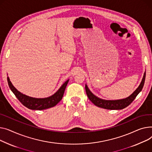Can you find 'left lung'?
<instances>
[{
	"label": "left lung",
	"mask_w": 152,
	"mask_h": 152,
	"mask_svg": "<svg viewBox=\"0 0 152 152\" xmlns=\"http://www.w3.org/2000/svg\"><path fill=\"white\" fill-rule=\"evenodd\" d=\"M145 71L144 72L143 78L142 81L136 90L134 91L129 96L126 98L118 100H105L95 96L92 92L89 90V88L86 85H85V90L86 94L90 99L95 105L101 107L105 109L108 110H121L123 109L128 107L134 100L135 99L138 94L142 91V88L144 85L145 79Z\"/></svg>",
	"instance_id": "obj_1"
}]
</instances>
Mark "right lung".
Listing matches in <instances>:
<instances>
[{
  "label": "right lung",
  "mask_w": 152,
  "mask_h": 152,
  "mask_svg": "<svg viewBox=\"0 0 152 152\" xmlns=\"http://www.w3.org/2000/svg\"><path fill=\"white\" fill-rule=\"evenodd\" d=\"M69 79L66 81L62 86L59 88V90L54 94L50 97L45 98H35L25 95L19 91H18L15 86L10 82V78L7 77V81L8 86L10 90L13 93L23 105H24L27 108L31 110H41L49 109L55 106L63 97L65 89L69 82Z\"/></svg>",
  "instance_id": "obj_1"
}]
</instances>
